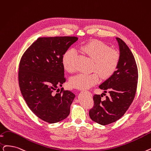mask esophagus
I'll return each mask as SVG.
<instances>
[{
    "label": "esophagus",
    "instance_id": "34e87169",
    "mask_svg": "<svg viewBox=\"0 0 151 151\" xmlns=\"http://www.w3.org/2000/svg\"><path fill=\"white\" fill-rule=\"evenodd\" d=\"M87 92H88V93H89V94H91V93H90V92H89V91H87Z\"/></svg>",
    "mask_w": 151,
    "mask_h": 151
}]
</instances>
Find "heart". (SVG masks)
<instances>
[{"mask_svg": "<svg viewBox=\"0 0 151 151\" xmlns=\"http://www.w3.org/2000/svg\"><path fill=\"white\" fill-rule=\"evenodd\" d=\"M81 50L93 60L90 74H79L71 78V86L80 89L89 88L97 84L101 76L106 79L112 76L119 67L120 52L110 49L107 44L99 40H92L81 47ZM76 52L69 49L64 54L62 63L65 69L69 73H74L76 67L73 63Z\"/></svg>", "mask_w": 151, "mask_h": 151, "instance_id": "obj_1", "label": "heart"}]
</instances>
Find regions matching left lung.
<instances>
[{
  "mask_svg": "<svg viewBox=\"0 0 151 151\" xmlns=\"http://www.w3.org/2000/svg\"><path fill=\"white\" fill-rule=\"evenodd\" d=\"M116 39L120 54L119 67L114 74L99 86L104 93L109 92V96L103 101L102 94H94V106L89 112L91 120L102 125L114 123L123 116L133 102L137 89L138 71L134 57L125 42L120 38Z\"/></svg>",
  "mask_w": 151,
  "mask_h": 151,
  "instance_id": "obj_1",
  "label": "left lung"
}]
</instances>
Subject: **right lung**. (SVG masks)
<instances>
[{
    "mask_svg": "<svg viewBox=\"0 0 151 151\" xmlns=\"http://www.w3.org/2000/svg\"><path fill=\"white\" fill-rule=\"evenodd\" d=\"M77 40L75 36L39 37L20 59L18 83L22 94L32 112L45 122H60L70 114L75 95L57 88L67 80L63 56Z\"/></svg>",
    "mask_w": 151,
    "mask_h": 151,
    "instance_id": "right-lung-1",
    "label": "right lung"
}]
</instances>
